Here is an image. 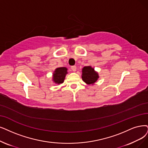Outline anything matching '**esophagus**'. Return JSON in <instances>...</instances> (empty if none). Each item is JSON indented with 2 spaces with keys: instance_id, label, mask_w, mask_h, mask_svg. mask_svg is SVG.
Masks as SVG:
<instances>
[{
  "instance_id": "obj_1",
  "label": "esophagus",
  "mask_w": 148,
  "mask_h": 148,
  "mask_svg": "<svg viewBox=\"0 0 148 148\" xmlns=\"http://www.w3.org/2000/svg\"><path fill=\"white\" fill-rule=\"evenodd\" d=\"M71 69L73 71V72H76V66H72L71 67Z\"/></svg>"
}]
</instances>
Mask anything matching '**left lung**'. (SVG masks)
<instances>
[{
    "instance_id": "left-lung-1",
    "label": "left lung",
    "mask_w": 148,
    "mask_h": 148,
    "mask_svg": "<svg viewBox=\"0 0 148 148\" xmlns=\"http://www.w3.org/2000/svg\"><path fill=\"white\" fill-rule=\"evenodd\" d=\"M82 79L88 85H93L97 81L99 75L93 68L90 66L84 67L82 69Z\"/></svg>"
}]
</instances>
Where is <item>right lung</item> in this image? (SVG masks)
<instances>
[{
    "instance_id": "obj_1",
    "label": "right lung",
    "mask_w": 148,
    "mask_h": 148,
    "mask_svg": "<svg viewBox=\"0 0 148 148\" xmlns=\"http://www.w3.org/2000/svg\"><path fill=\"white\" fill-rule=\"evenodd\" d=\"M68 73L67 69L66 67H58L53 73V82L57 84L63 83L66 75Z\"/></svg>"
}]
</instances>
